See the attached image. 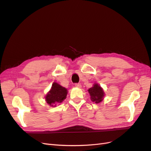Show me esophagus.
<instances>
[{
	"label": "esophagus",
	"mask_w": 151,
	"mask_h": 151,
	"mask_svg": "<svg viewBox=\"0 0 151 151\" xmlns=\"http://www.w3.org/2000/svg\"><path fill=\"white\" fill-rule=\"evenodd\" d=\"M75 85V86H76V87H77V88H80L81 87V84H80V83H76Z\"/></svg>",
	"instance_id": "esophagus-1"
}]
</instances>
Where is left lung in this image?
<instances>
[{"label": "left lung", "instance_id": "obj_1", "mask_svg": "<svg viewBox=\"0 0 151 151\" xmlns=\"http://www.w3.org/2000/svg\"><path fill=\"white\" fill-rule=\"evenodd\" d=\"M88 92L91 96V100L98 104L102 101L104 97V92L102 88L99 84L96 83L93 85V86L88 89Z\"/></svg>", "mask_w": 151, "mask_h": 151}]
</instances>
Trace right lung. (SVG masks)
<instances>
[{
  "mask_svg": "<svg viewBox=\"0 0 151 151\" xmlns=\"http://www.w3.org/2000/svg\"><path fill=\"white\" fill-rule=\"evenodd\" d=\"M67 93L68 91L66 88L54 82L52 84L51 89L45 97V101L50 106L55 107L66 99Z\"/></svg>",
  "mask_w": 151,
  "mask_h": 151,
  "instance_id": "obj_1",
  "label": "right lung"
}]
</instances>
